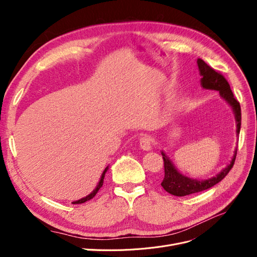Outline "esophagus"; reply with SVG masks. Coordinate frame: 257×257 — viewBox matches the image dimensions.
Returning <instances> with one entry per match:
<instances>
[{
  "label": "esophagus",
  "mask_w": 257,
  "mask_h": 257,
  "mask_svg": "<svg viewBox=\"0 0 257 257\" xmlns=\"http://www.w3.org/2000/svg\"><path fill=\"white\" fill-rule=\"evenodd\" d=\"M139 146H141L143 150L150 151L152 149V146H153L151 137L150 136H143L141 138V141H139Z\"/></svg>",
  "instance_id": "obj_1"
}]
</instances>
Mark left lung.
<instances>
[{
  "label": "left lung",
  "mask_w": 257,
  "mask_h": 257,
  "mask_svg": "<svg viewBox=\"0 0 257 257\" xmlns=\"http://www.w3.org/2000/svg\"><path fill=\"white\" fill-rule=\"evenodd\" d=\"M197 65L199 69V74L203 78L200 79V84L204 89L208 90H215L220 92V95L226 100V102L231 106L232 110L235 113L236 123H237V135L240 133V126H241V108L238 100L235 98L234 94L230 90L229 83L225 79V77L219 73L214 71V69L209 66L204 60L197 59ZM237 149L235 150V154L232 157L229 164L225 167L220 174H217L215 177H212L208 179V180H196V179H191L189 177H185L182 174H180L177 170V168L174 166L164 152H162L163 161H164V170L165 176L161 185L164 188L166 192L175 196H185L190 195V194L198 193L201 191L208 190L212 188L213 185L219 183L221 180L225 178L229 170L234 166V163L236 160Z\"/></svg>",
  "instance_id": "1"
}]
</instances>
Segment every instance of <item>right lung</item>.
<instances>
[{"label": "right lung", "instance_id": "1", "mask_svg": "<svg viewBox=\"0 0 257 257\" xmlns=\"http://www.w3.org/2000/svg\"><path fill=\"white\" fill-rule=\"evenodd\" d=\"M107 170H108V166L105 168V170L103 172L102 177H100V180H99L98 184L96 185V188L94 189V191H93L92 193H90L88 196H85V197H83V198H81V199H79V200L73 201V204H83V203H85V201H88V200H90V199H92L93 197H94V196L96 195V193L98 192V190L103 186V183H104V178H105V174H106Z\"/></svg>", "mask_w": 257, "mask_h": 257}]
</instances>
